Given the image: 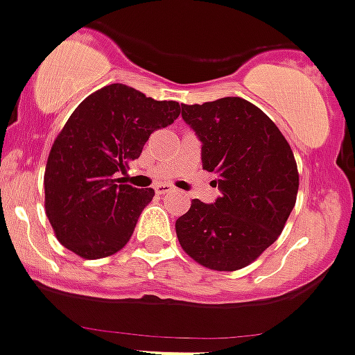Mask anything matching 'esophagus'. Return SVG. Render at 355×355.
Masks as SVG:
<instances>
[{"label":"esophagus","mask_w":355,"mask_h":355,"mask_svg":"<svg viewBox=\"0 0 355 355\" xmlns=\"http://www.w3.org/2000/svg\"><path fill=\"white\" fill-rule=\"evenodd\" d=\"M155 191L159 193V195H169V193L176 191V188H174V186H171V184H157Z\"/></svg>","instance_id":"obj_1"}]
</instances>
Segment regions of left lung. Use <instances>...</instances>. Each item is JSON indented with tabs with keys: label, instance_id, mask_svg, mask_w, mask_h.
Wrapping results in <instances>:
<instances>
[{
	"label": "left lung",
	"instance_id": "1",
	"mask_svg": "<svg viewBox=\"0 0 355 355\" xmlns=\"http://www.w3.org/2000/svg\"><path fill=\"white\" fill-rule=\"evenodd\" d=\"M202 141V166L217 174L223 195L195 198L176 220L182 250L214 271H238L271 247L298 191L295 157L285 136L259 107L238 96L181 105Z\"/></svg>",
	"mask_w": 355,
	"mask_h": 355
}]
</instances>
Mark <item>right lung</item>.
<instances>
[{"label":"right lung","instance_id":"obj_1","mask_svg":"<svg viewBox=\"0 0 355 355\" xmlns=\"http://www.w3.org/2000/svg\"><path fill=\"white\" fill-rule=\"evenodd\" d=\"M179 114L178 101H157L125 84H108L80 101L44 171V209L63 247L89 261L125 247L155 191L117 184V176Z\"/></svg>","mask_w":355,"mask_h":355}]
</instances>
